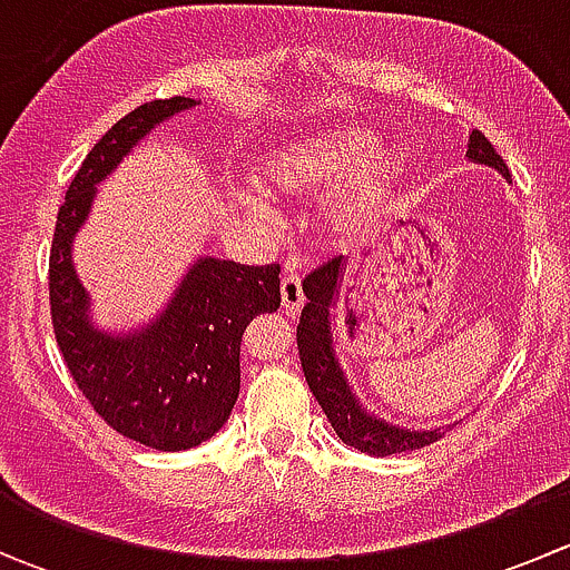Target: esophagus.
<instances>
[{"instance_id":"obj_1","label":"esophagus","mask_w":570,"mask_h":570,"mask_svg":"<svg viewBox=\"0 0 570 570\" xmlns=\"http://www.w3.org/2000/svg\"><path fill=\"white\" fill-rule=\"evenodd\" d=\"M281 303H284V308L289 314H297L303 308V303H306L297 275H284V281H281Z\"/></svg>"}]
</instances>
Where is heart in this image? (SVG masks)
<instances>
[{
  "label": "heart",
  "instance_id": "1",
  "mask_svg": "<svg viewBox=\"0 0 570 570\" xmlns=\"http://www.w3.org/2000/svg\"><path fill=\"white\" fill-rule=\"evenodd\" d=\"M355 167L347 187L333 198L325 220L336 234L353 232L392 189L402 170L400 151L377 146L370 131L338 129L275 146L256 168V184L269 195L297 198L331 187Z\"/></svg>",
  "mask_w": 570,
  "mask_h": 570
}]
</instances>
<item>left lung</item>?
Segmentation results:
<instances>
[{
  "instance_id": "obj_1",
  "label": "left lung",
  "mask_w": 570,
  "mask_h": 570,
  "mask_svg": "<svg viewBox=\"0 0 570 570\" xmlns=\"http://www.w3.org/2000/svg\"><path fill=\"white\" fill-rule=\"evenodd\" d=\"M465 157L471 163L488 165V168L499 170L504 178H510L508 165H504V159L499 157L497 148L488 142L482 131L474 129L469 135ZM344 267H347L344 258L336 256L322 264V267L312 269V275H306V281H303L306 306H303L301 325H297V350H301L303 375H306L308 389H312V394L317 396L322 411H325L327 422H331V428L336 430V435L344 444L375 458L422 450V446L444 439V433L452 424L450 428L405 430L400 424L377 419L375 413L366 411L358 396L353 394V389H350L347 375H344L342 364L336 358V347H333L331 322V308L336 306L338 289H342Z\"/></svg>"
}]
</instances>
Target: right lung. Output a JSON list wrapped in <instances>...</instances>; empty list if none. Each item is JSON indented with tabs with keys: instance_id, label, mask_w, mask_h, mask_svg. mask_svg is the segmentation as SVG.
<instances>
[{
	"instance_id": "1",
	"label": "right lung",
	"mask_w": 570,
	"mask_h": 570,
	"mask_svg": "<svg viewBox=\"0 0 570 570\" xmlns=\"http://www.w3.org/2000/svg\"><path fill=\"white\" fill-rule=\"evenodd\" d=\"M198 101H148L131 109L90 148L57 212L49 256V303L57 347L79 392L126 439L159 452L204 444L232 416L239 394V344L258 314L281 306V267H245L200 256L165 312L140 331L107 333L90 320V295L71 262L96 184L163 120Z\"/></svg>"
}]
</instances>
